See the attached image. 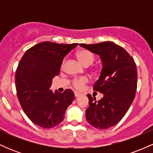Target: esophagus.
<instances>
[{"label": "esophagus", "mask_w": 153, "mask_h": 153, "mask_svg": "<svg viewBox=\"0 0 153 153\" xmlns=\"http://www.w3.org/2000/svg\"><path fill=\"white\" fill-rule=\"evenodd\" d=\"M82 94L80 92H78V91H75V97H78V96H81Z\"/></svg>", "instance_id": "obj_1"}]
</instances>
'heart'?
<instances>
[{
  "mask_svg": "<svg viewBox=\"0 0 153 153\" xmlns=\"http://www.w3.org/2000/svg\"><path fill=\"white\" fill-rule=\"evenodd\" d=\"M76 57L78 59L79 62H80L82 65L84 66H89L90 65L92 64L95 60V56L92 52L87 50H79L78 52H77L76 53ZM65 61H63L62 66L64 65ZM88 81V79L86 78H75L73 80V85H74L75 88H80L82 86L83 84H85V82Z\"/></svg>",
  "mask_w": 153,
  "mask_h": 153,
  "instance_id": "obj_1",
  "label": "heart"
}]
</instances>
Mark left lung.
Listing matches in <instances>:
<instances>
[{
    "label": "left lung",
    "instance_id": "obj_1",
    "mask_svg": "<svg viewBox=\"0 0 153 153\" xmlns=\"http://www.w3.org/2000/svg\"><path fill=\"white\" fill-rule=\"evenodd\" d=\"M79 45L99 55L102 61V71L94 90L101 93L103 97L96 101L94 96L87 95V122L99 129L114 127L124 117L135 97L137 70L134 59L112 42Z\"/></svg>",
    "mask_w": 153,
    "mask_h": 153
}]
</instances>
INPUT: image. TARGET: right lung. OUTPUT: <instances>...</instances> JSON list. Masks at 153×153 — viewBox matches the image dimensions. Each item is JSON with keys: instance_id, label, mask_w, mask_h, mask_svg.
Here are the masks:
<instances>
[{"instance_id": "1", "label": "right lung", "mask_w": 153, "mask_h": 153, "mask_svg": "<svg viewBox=\"0 0 153 153\" xmlns=\"http://www.w3.org/2000/svg\"><path fill=\"white\" fill-rule=\"evenodd\" d=\"M78 43L43 42L26 51L16 71L17 97L24 113L34 124L45 129L58 125L75 98L71 89L63 93L50 90L63 59Z\"/></svg>"}]
</instances>
